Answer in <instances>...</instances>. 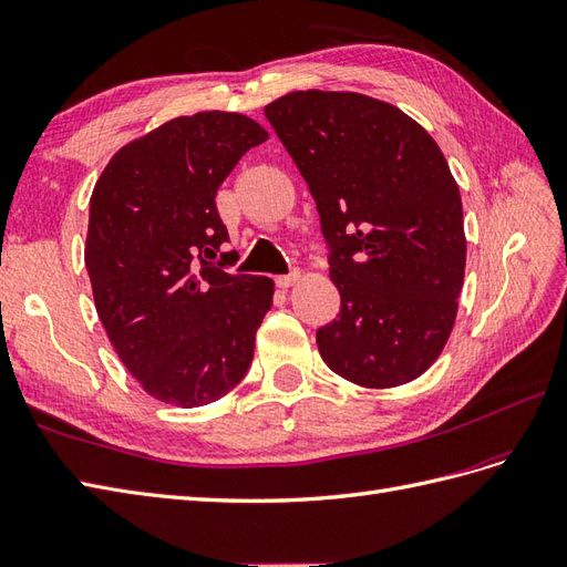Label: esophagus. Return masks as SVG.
I'll use <instances>...</instances> for the list:
<instances>
[{"mask_svg": "<svg viewBox=\"0 0 567 567\" xmlns=\"http://www.w3.org/2000/svg\"><path fill=\"white\" fill-rule=\"evenodd\" d=\"M299 278H301V272L292 270L289 275H278V278H275V285H278L280 289H289V287L299 282Z\"/></svg>", "mask_w": 567, "mask_h": 567, "instance_id": "34e87169", "label": "esophagus"}]
</instances>
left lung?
Here are the masks:
<instances>
[{
	"label": "left lung",
	"instance_id": "1",
	"mask_svg": "<svg viewBox=\"0 0 567 567\" xmlns=\"http://www.w3.org/2000/svg\"><path fill=\"white\" fill-rule=\"evenodd\" d=\"M266 117L309 184L340 292L318 352L364 388L419 379L455 326L467 260L460 188L439 143L361 93L295 91Z\"/></svg>",
	"mask_w": 567,
	"mask_h": 567
}]
</instances>
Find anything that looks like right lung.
I'll use <instances>...</instances> for the list:
<instances>
[{
	"mask_svg": "<svg viewBox=\"0 0 567 567\" xmlns=\"http://www.w3.org/2000/svg\"><path fill=\"white\" fill-rule=\"evenodd\" d=\"M266 138L237 112L169 120L114 153L93 188L85 268L97 316L145 393L174 408L220 400L244 379L272 307L270 278L214 264L229 241L217 188Z\"/></svg>",
	"mask_w": 567,
	"mask_h": 567,
	"instance_id": "obj_1",
	"label": "right lung"
}]
</instances>
